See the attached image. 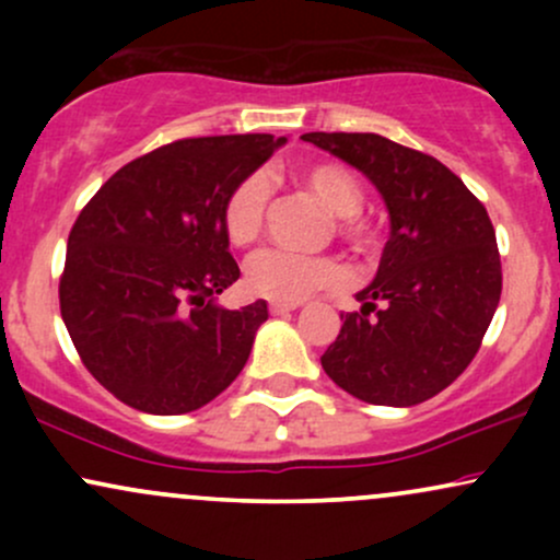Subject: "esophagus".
I'll return each instance as SVG.
<instances>
[{
	"label": "esophagus",
	"instance_id": "34e87169",
	"mask_svg": "<svg viewBox=\"0 0 560 560\" xmlns=\"http://www.w3.org/2000/svg\"><path fill=\"white\" fill-rule=\"evenodd\" d=\"M300 302H271V313L273 316H284V313L298 311Z\"/></svg>",
	"mask_w": 560,
	"mask_h": 560
}]
</instances>
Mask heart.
Masks as SVG:
<instances>
[{
	"label": "heart",
	"instance_id": "heart-1",
	"mask_svg": "<svg viewBox=\"0 0 560 560\" xmlns=\"http://www.w3.org/2000/svg\"><path fill=\"white\" fill-rule=\"evenodd\" d=\"M298 182L311 191L326 208V213L337 218L339 234L355 249H369L374 236L361 215L363 189L358 178L339 163H311L298 168ZM268 202H271V184L262 173H253L236 184L223 208V229L231 244L247 247L258 242L266 226ZM247 289L258 298L273 302H300L311 298L316 289L337 287L342 281V268L329 258H311V255L289 253V249L268 247L253 255L247 262Z\"/></svg>",
	"mask_w": 560,
	"mask_h": 560
}]
</instances>
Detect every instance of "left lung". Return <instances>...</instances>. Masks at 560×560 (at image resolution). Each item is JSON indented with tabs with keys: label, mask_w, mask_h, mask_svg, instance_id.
Returning <instances> with one entry per match:
<instances>
[{
	"label": "left lung",
	"mask_w": 560,
	"mask_h": 560,
	"mask_svg": "<svg viewBox=\"0 0 560 560\" xmlns=\"http://www.w3.org/2000/svg\"><path fill=\"white\" fill-rule=\"evenodd\" d=\"M376 186L389 213L378 271L320 355L337 387L410 408L466 371L498 311L503 273L485 205L440 160L378 133H302Z\"/></svg>",
	"instance_id": "1"
}]
</instances>
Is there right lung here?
Masks as SVG:
<instances>
[{
	"label": "right lung",
	"mask_w": 560,
	"mask_h": 560,
	"mask_svg": "<svg viewBox=\"0 0 560 560\" xmlns=\"http://www.w3.org/2000/svg\"><path fill=\"white\" fill-rule=\"evenodd\" d=\"M281 144L271 133L173 141L124 165L81 210L60 313L83 365L120 402L189 413L240 376L268 305L215 302L240 279L223 208Z\"/></svg>",
	"instance_id": "1"
}]
</instances>
